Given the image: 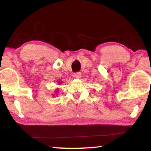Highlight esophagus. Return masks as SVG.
Instances as JSON below:
<instances>
[{"instance_id":"34e87169","label":"esophagus","mask_w":151,"mask_h":151,"mask_svg":"<svg viewBox=\"0 0 151 151\" xmlns=\"http://www.w3.org/2000/svg\"><path fill=\"white\" fill-rule=\"evenodd\" d=\"M75 78H80L81 76V72L76 73L75 74Z\"/></svg>"}]
</instances>
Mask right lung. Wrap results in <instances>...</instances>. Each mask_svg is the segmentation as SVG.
Masks as SVG:
<instances>
[{
    "label": "right lung",
    "mask_w": 151,
    "mask_h": 151,
    "mask_svg": "<svg viewBox=\"0 0 151 151\" xmlns=\"http://www.w3.org/2000/svg\"><path fill=\"white\" fill-rule=\"evenodd\" d=\"M60 83H61V82H60V81H58V84H59V85H60ZM55 92H56V93H57V92H58V90H57V91H55ZM56 94H57V93H56ZM52 96H55L54 94H53Z\"/></svg>",
    "instance_id": "obj_1"
}]
</instances>
